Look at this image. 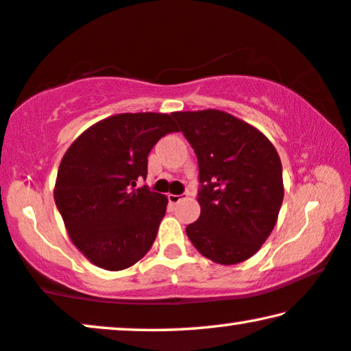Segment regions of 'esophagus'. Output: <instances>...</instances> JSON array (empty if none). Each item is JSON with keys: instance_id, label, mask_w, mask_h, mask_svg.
I'll list each match as a JSON object with an SVG mask.
<instances>
[{"instance_id": "obj_1", "label": "esophagus", "mask_w": 351, "mask_h": 351, "mask_svg": "<svg viewBox=\"0 0 351 351\" xmlns=\"http://www.w3.org/2000/svg\"><path fill=\"white\" fill-rule=\"evenodd\" d=\"M182 200V195H175V193H169V202L171 205H176V203H180Z\"/></svg>"}]
</instances>
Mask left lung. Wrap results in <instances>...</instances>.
<instances>
[{
    "instance_id": "1",
    "label": "left lung",
    "mask_w": 351,
    "mask_h": 351,
    "mask_svg": "<svg viewBox=\"0 0 351 351\" xmlns=\"http://www.w3.org/2000/svg\"><path fill=\"white\" fill-rule=\"evenodd\" d=\"M171 117L198 160L200 217L186 227L195 249L219 265H237L258 252L277 222L282 164L276 148L252 125L221 110Z\"/></svg>"
}]
</instances>
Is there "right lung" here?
<instances>
[{
	"label": "right lung",
	"instance_id": "1",
	"mask_svg": "<svg viewBox=\"0 0 351 351\" xmlns=\"http://www.w3.org/2000/svg\"><path fill=\"white\" fill-rule=\"evenodd\" d=\"M170 132H178L171 114L121 113L91 125L66 151L55 203L72 243L99 268H129L153 245L169 200L135 186L148 175L149 151Z\"/></svg>",
	"mask_w": 351,
	"mask_h": 351
}]
</instances>
